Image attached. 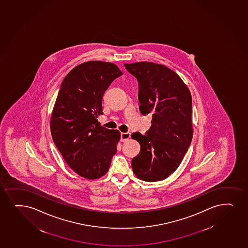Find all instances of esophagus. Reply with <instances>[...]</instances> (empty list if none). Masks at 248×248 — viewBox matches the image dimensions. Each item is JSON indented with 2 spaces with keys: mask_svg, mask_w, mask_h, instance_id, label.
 I'll return each instance as SVG.
<instances>
[{
  "mask_svg": "<svg viewBox=\"0 0 248 248\" xmlns=\"http://www.w3.org/2000/svg\"><path fill=\"white\" fill-rule=\"evenodd\" d=\"M131 134L129 132H126V133H121L120 134V141L121 142H124L126 140H128L130 138Z\"/></svg>",
  "mask_w": 248,
  "mask_h": 248,
  "instance_id": "obj_1",
  "label": "esophagus"
}]
</instances>
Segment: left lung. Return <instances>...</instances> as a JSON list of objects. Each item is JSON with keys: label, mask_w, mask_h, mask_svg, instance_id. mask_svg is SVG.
I'll return each instance as SVG.
<instances>
[{"label": "left lung", "mask_w": 248, "mask_h": 248, "mask_svg": "<svg viewBox=\"0 0 248 248\" xmlns=\"http://www.w3.org/2000/svg\"><path fill=\"white\" fill-rule=\"evenodd\" d=\"M124 66L139 82L141 114H152L146 135L132 134L141 147L132 159V169L141 180H163L178 169L192 141L191 93L180 77L165 65L137 62Z\"/></svg>", "instance_id": "8db88e82"}]
</instances>
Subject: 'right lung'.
Segmentation results:
<instances>
[{
	"mask_svg": "<svg viewBox=\"0 0 248 248\" xmlns=\"http://www.w3.org/2000/svg\"><path fill=\"white\" fill-rule=\"evenodd\" d=\"M123 73L109 62H88L70 70L62 82L50 119L53 141L79 176L96 179L108 172L120 131L100 125L102 99Z\"/></svg>",
	"mask_w": 248,
	"mask_h": 248,
	"instance_id": "right-lung-1",
	"label": "right lung"
}]
</instances>
